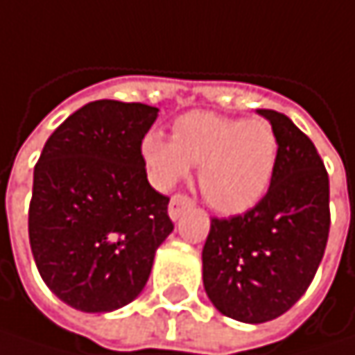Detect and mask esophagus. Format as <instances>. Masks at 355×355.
I'll return each mask as SVG.
<instances>
[{
  "label": "esophagus",
  "instance_id": "esophagus-1",
  "mask_svg": "<svg viewBox=\"0 0 355 355\" xmlns=\"http://www.w3.org/2000/svg\"><path fill=\"white\" fill-rule=\"evenodd\" d=\"M193 207V201L187 197V195H175L173 199H171V203H168V215H171V219L173 221H177L178 217L184 213V211H189Z\"/></svg>",
  "mask_w": 355,
  "mask_h": 355
}]
</instances>
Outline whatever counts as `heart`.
<instances>
[{"mask_svg": "<svg viewBox=\"0 0 355 355\" xmlns=\"http://www.w3.org/2000/svg\"><path fill=\"white\" fill-rule=\"evenodd\" d=\"M150 182L171 189L199 166V187L211 207L236 215L256 207L272 184L278 164L274 128L262 117L236 119L209 112L180 115L173 138L148 132L140 144Z\"/></svg>", "mask_w": 355, "mask_h": 355, "instance_id": "obj_1", "label": "heart"}]
</instances>
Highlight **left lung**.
Masks as SVG:
<instances>
[{
	"mask_svg": "<svg viewBox=\"0 0 355 355\" xmlns=\"http://www.w3.org/2000/svg\"><path fill=\"white\" fill-rule=\"evenodd\" d=\"M278 140L264 199L230 219H211L203 286L213 306L242 323L286 313L309 288L329 236V177L315 144L274 110H258Z\"/></svg>",
	"mask_w": 355,
	"mask_h": 355,
	"instance_id": "obj_1",
	"label": "left lung"
}]
</instances>
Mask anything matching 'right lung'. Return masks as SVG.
Returning a JSON list of instances; mask_svg holds the SVG:
<instances>
[{
    "label": "right lung",
    "instance_id": "1",
    "mask_svg": "<svg viewBox=\"0 0 355 355\" xmlns=\"http://www.w3.org/2000/svg\"><path fill=\"white\" fill-rule=\"evenodd\" d=\"M158 107L91 101L46 140L34 168L30 248L50 291L83 313H110L144 291L175 230L140 156Z\"/></svg>",
    "mask_w": 355,
    "mask_h": 355
}]
</instances>
